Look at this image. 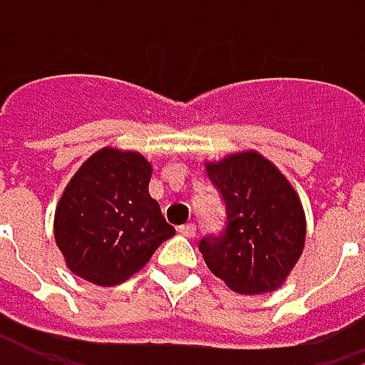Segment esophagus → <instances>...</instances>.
<instances>
[{"label": "esophagus", "mask_w": 365, "mask_h": 365, "mask_svg": "<svg viewBox=\"0 0 365 365\" xmlns=\"http://www.w3.org/2000/svg\"><path fill=\"white\" fill-rule=\"evenodd\" d=\"M180 235H183V237H187V239H194L196 237V224H183V226H180Z\"/></svg>", "instance_id": "obj_1"}]
</instances>
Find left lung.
I'll return each mask as SVG.
<instances>
[{
	"label": "left lung",
	"mask_w": 365,
	"mask_h": 365,
	"mask_svg": "<svg viewBox=\"0 0 365 365\" xmlns=\"http://www.w3.org/2000/svg\"><path fill=\"white\" fill-rule=\"evenodd\" d=\"M226 205V228L198 250L232 292L266 294L283 285L304 250L302 202L285 175L254 150L205 165Z\"/></svg>",
	"instance_id": "1"
}]
</instances>
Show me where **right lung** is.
Masks as SVG:
<instances>
[{
	"label": "right lung",
	"instance_id": "right-lung-1",
	"mask_svg": "<svg viewBox=\"0 0 365 365\" xmlns=\"http://www.w3.org/2000/svg\"><path fill=\"white\" fill-rule=\"evenodd\" d=\"M150 178L139 152L115 148L76 171L54 213V241L73 274L101 287L124 283L175 235L150 196Z\"/></svg>",
	"mask_w": 365,
	"mask_h": 365
}]
</instances>
